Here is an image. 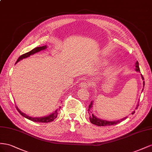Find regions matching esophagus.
I'll list each match as a JSON object with an SVG mask.
<instances>
[{"instance_id":"34e87169","label":"esophagus","mask_w":152,"mask_h":152,"mask_svg":"<svg viewBox=\"0 0 152 152\" xmlns=\"http://www.w3.org/2000/svg\"><path fill=\"white\" fill-rule=\"evenodd\" d=\"M89 83L88 82H86V81H83V82H81V83L80 84V86H81V88H87L88 87V86L89 85Z\"/></svg>"}]
</instances>
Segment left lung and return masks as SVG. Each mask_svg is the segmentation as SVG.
Masks as SVG:
<instances>
[{"mask_svg":"<svg viewBox=\"0 0 152 152\" xmlns=\"http://www.w3.org/2000/svg\"><path fill=\"white\" fill-rule=\"evenodd\" d=\"M136 71H137V72H140V67H139V63L137 61L136 63ZM141 77H142V79L144 80V77L143 76H142V75H141ZM145 86V81H143V88ZM142 90H143V89H142ZM92 104H93V102L92 101L90 103V104L88 106V113H91V109H92ZM137 105V107H136V109L137 108V106L139 105ZM134 113H135V111H133L132 113V115H133ZM127 117H125V118H122V120H117V121H113V122H111V121H106V120H101V119H99V118H97L96 116H95V115H94V114H90V117H89V119H90V122L95 125H97V126H109V125H116L118 124L119 123H120L122 121L124 120L125 119H126Z\"/></svg>","mask_w":152,"mask_h":152,"instance_id":"1","label":"left lung"}]
</instances>
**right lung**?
Listing matches in <instances>:
<instances>
[{
  "instance_id": "obj_1",
  "label": "right lung",
  "mask_w": 152,
  "mask_h": 152,
  "mask_svg": "<svg viewBox=\"0 0 152 152\" xmlns=\"http://www.w3.org/2000/svg\"><path fill=\"white\" fill-rule=\"evenodd\" d=\"M46 48V46H40V47H37V48H35L32 50L31 51H30L29 52H27V53H26L22 55H21L20 57L18 58V60H17V61L16 62V64L17 62H18L20 60H22L23 58H25L27 57H28L30 55H34V53H37V52L40 51L41 50H45ZM16 109L18 111V112L20 113L21 115H22L23 116H24L25 118H27L30 120L31 121H33V122H40V123H48V122H52V121H53L57 117V115H58V110H56L54 113H51V115L47 116H44V117H39V118H33V117H30L29 116H27V115H25V113H23L21 112L18 108V107L16 106ZM60 110V109H59Z\"/></svg>"
}]
</instances>
